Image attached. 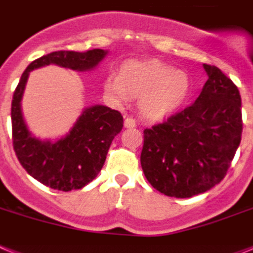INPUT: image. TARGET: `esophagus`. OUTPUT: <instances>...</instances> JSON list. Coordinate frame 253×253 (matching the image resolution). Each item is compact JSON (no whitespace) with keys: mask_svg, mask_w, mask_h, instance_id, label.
<instances>
[{"mask_svg":"<svg viewBox=\"0 0 253 253\" xmlns=\"http://www.w3.org/2000/svg\"><path fill=\"white\" fill-rule=\"evenodd\" d=\"M125 127L126 128H133V127H136V121L131 118V117H126L125 118Z\"/></svg>","mask_w":253,"mask_h":253,"instance_id":"esophagus-1","label":"esophagus"}]
</instances>
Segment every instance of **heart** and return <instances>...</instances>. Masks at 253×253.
<instances>
[{"label": "heart", "mask_w": 253, "mask_h": 253, "mask_svg": "<svg viewBox=\"0 0 253 253\" xmlns=\"http://www.w3.org/2000/svg\"><path fill=\"white\" fill-rule=\"evenodd\" d=\"M104 91L120 104L139 99L140 113L159 121L181 109L192 91V80L186 72L159 60L126 61L120 74L105 78Z\"/></svg>", "instance_id": "heart-1"}]
</instances>
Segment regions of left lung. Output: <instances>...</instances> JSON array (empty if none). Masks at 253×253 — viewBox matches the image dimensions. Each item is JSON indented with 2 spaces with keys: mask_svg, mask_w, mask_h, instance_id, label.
<instances>
[{
  "mask_svg": "<svg viewBox=\"0 0 253 253\" xmlns=\"http://www.w3.org/2000/svg\"><path fill=\"white\" fill-rule=\"evenodd\" d=\"M194 104L144 130L140 162L158 192L176 198L201 194L224 179L242 137L238 87L215 65Z\"/></svg>",
  "mask_w": 253,
  "mask_h": 253,
  "instance_id": "1",
  "label": "left lung"
}]
</instances>
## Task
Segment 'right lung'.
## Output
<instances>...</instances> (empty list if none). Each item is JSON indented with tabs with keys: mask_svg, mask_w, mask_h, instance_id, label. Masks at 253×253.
Returning a JSON list of instances; mask_svg holds the SVG:
<instances>
[{
	"mask_svg": "<svg viewBox=\"0 0 253 253\" xmlns=\"http://www.w3.org/2000/svg\"><path fill=\"white\" fill-rule=\"evenodd\" d=\"M107 55L108 51L101 48L55 51L32 61L19 81L11 103L12 145L25 171L48 188L69 192L92 181L103 169L114 136L122 130L123 117L105 105H91L82 110L67 135L58 140L38 139L28 130L22 110L29 73L50 64L88 72Z\"/></svg>",
	"mask_w": 253,
	"mask_h": 253,
	"instance_id": "right-lung-1",
	"label": "right lung"
}]
</instances>
